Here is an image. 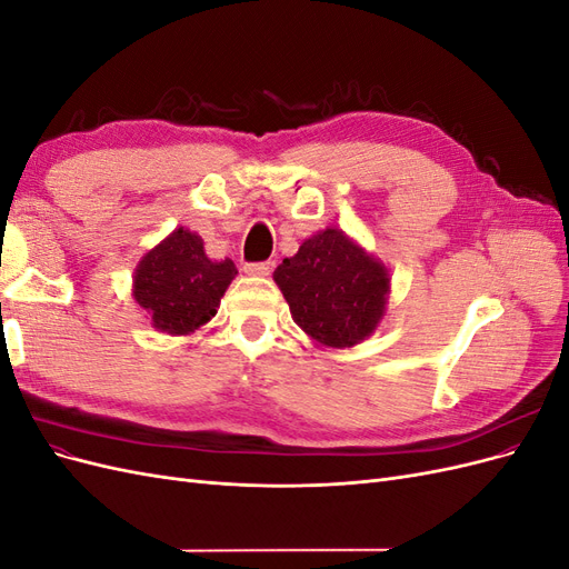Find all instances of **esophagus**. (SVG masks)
Instances as JSON below:
<instances>
[{
  "mask_svg": "<svg viewBox=\"0 0 569 569\" xmlns=\"http://www.w3.org/2000/svg\"><path fill=\"white\" fill-rule=\"evenodd\" d=\"M272 261H263V263H247L244 266V272L247 274H253V278H266V274L272 272Z\"/></svg>",
  "mask_w": 569,
  "mask_h": 569,
  "instance_id": "34e87169",
  "label": "esophagus"
}]
</instances>
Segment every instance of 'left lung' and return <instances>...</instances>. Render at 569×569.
<instances>
[{
	"label": "left lung",
	"mask_w": 569,
	"mask_h": 569,
	"mask_svg": "<svg viewBox=\"0 0 569 569\" xmlns=\"http://www.w3.org/2000/svg\"><path fill=\"white\" fill-rule=\"evenodd\" d=\"M289 313L320 347L351 349L387 313L389 268L337 228L308 239L272 272Z\"/></svg>",
	"instance_id": "obj_1"
}]
</instances>
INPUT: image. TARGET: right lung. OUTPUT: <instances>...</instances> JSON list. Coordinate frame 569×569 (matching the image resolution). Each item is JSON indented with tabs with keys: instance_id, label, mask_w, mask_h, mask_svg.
<instances>
[{
	"instance_id": "add662e5",
	"label": "right lung",
	"mask_w": 569,
	"mask_h": 569,
	"mask_svg": "<svg viewBox=\"0 0 569 569\" xmlns=\"http://www.w3.org/2000/svg\"><path fill=\"white\" fill-rule=\"evenodd\" d=\"M234 274L230 258L211 261L197 232L176 228L140 258L132 274V297L147 311L153 330L182 337L218 313Z\"/></svg>"
}]
</instances>
